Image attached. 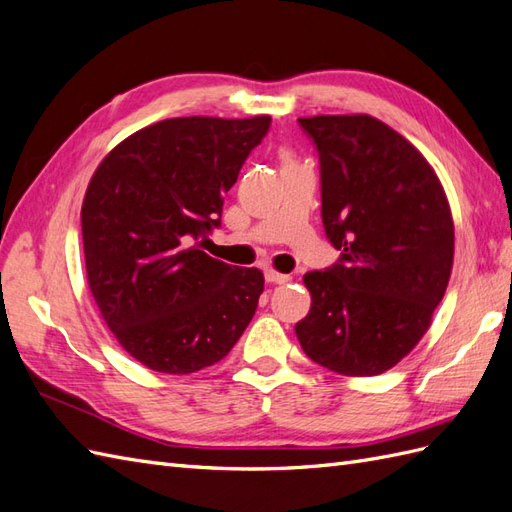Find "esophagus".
Returning a JSON list of instances; mask_svg holds the SVG:
<instances>
[{
    "label": "esophagus",
    "mask_w": 512,
    "mask_h": 512,
    "mask_svg": "<svg viewBox=\"0 0 512 512\" xmlns=\"http://www.w3.org/2000/svg\"><path fill=\"white\" fill-rule=\"evenodd\" d=\"M265 278H267L269 284H286V282H291V276H286V273H278V271H273V269L265 271Z\"/></svg>",
    "instance_id": "esophagus-1"
}]
</instances>
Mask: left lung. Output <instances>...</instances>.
I'll use <instances>...</instances> for the list:
<instances>
[{"label": "left lung", "mask_w": 512, "mask_h": 512, "mask_svg": "<svg viewBox=\"0 0 512 512\" xmlns=\"http://www.w3.org/2000/svg\"><path fill=\"white\" fill-rule=\"evenodd\" d=\"M321 169V219L336 263L304 276L313 295L295 334L310 360L378 376L430 328L454 260V223L436 173L369 115L297 119Z\"/></svg>", "instance_id": "8db88e82"}]
</instances>
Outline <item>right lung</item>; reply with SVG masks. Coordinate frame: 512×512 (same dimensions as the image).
I'll return each instance as SVG.
<instances>
[{
  "label": "right lung",
  "instance_id": "right-lung-1",
  "mask_svg": "<svg viewBox=\"0 0 512 512\" xmlns=\"http://www.w3.org/2000/svg\"><path fill=\"white\" fill-rule=\"evenodd\" d=\"M271 117H178L128 136L102 160L82 204L86 278L106 326L160 373L219 363L265 289L193 245L221 226L223 195Z\"/></svg>",
  "mask_w": 512,
  "mask_h": 512
}]
</instances>
